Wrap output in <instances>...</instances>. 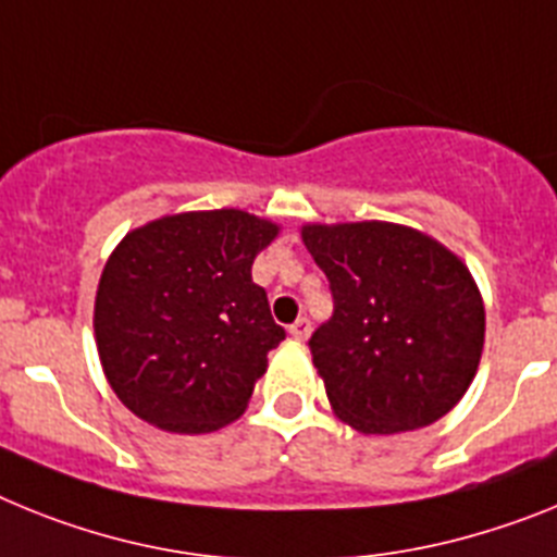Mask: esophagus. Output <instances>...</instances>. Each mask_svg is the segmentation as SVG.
<instances>
[{
    "instance_id": "1",
    "label": "esophagus",
    "mask_w": 557,
    "mask_h": 557,
    "mask_svg": "<svg viewBox=\"0 0 557 557\" xmlns=\"http://www.w3.org/2000/svg\"><path fill=\"white\" fill-rule=\"evenodd\" d=\"M288 333H292V338H297V342H306V338L311 336V319L299 317L297 322H294V325L288 327Z\"/></svg>"
}]
</instances>
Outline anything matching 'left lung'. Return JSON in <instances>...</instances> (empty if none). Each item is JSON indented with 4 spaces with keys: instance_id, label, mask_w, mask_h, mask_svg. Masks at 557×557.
<instances>
[{
    "instance_id": "8db88e82",
    "label": "left lung",
    "mask_w": 557,
    "mask_h": 557,
    "mask_svg": "<svg viewBox=\"0 0 557 557\" xmlns=\"http://www.w3.org/2000/svg\"><path fill=\"white\" fill-rule=\"evenodd\" d=\"M302 244L331 280L333 317L308 345L336 418L361 434H400L451 412L485 347L468 265L389 221L306 224Z\"/></svg>"
}]
</instances>
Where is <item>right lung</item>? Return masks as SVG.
<instances>
[{
    "mask_svg": "<svg viewBox=\"0 0 557 557\" xmlns=\"http://www.w3.org/2000/svg\"><path fill=\"white\" fill-rule=\"evenodd\" d=\"M280 226L244 210H193L114 246L95 297L106 381L139 420L207 434L244 414L285 338L251 263Z\"/></svg>",
    "mask_w": 557,
    "mask_h": 557,
    "instance_id": "add662e5",
    "label": "right lung"
}]
</instances>
